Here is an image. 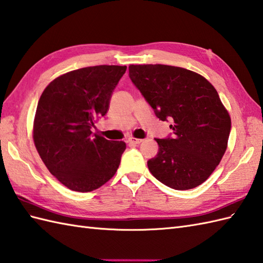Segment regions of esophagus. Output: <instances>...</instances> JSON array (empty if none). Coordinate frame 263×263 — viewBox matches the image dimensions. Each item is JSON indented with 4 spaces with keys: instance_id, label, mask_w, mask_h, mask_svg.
<instances>
[{
    "instance_id": "esophagus-1",
    "label": "esophagus",
    "mask_w": 263,
    "mask_h": 263,
    "mask_svg": "<svg viewBox=\"0 0 263 263\" xmlns=\"http://www.w3.org/2000/svg\"><path fill=\"white\" fill-rule=\"evenodd\" d=\"M143 142V139H139V138H135V137H129L128 138V143L130 145H139Z\"/></svg>"
}]
</instances>
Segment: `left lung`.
Returning <instances> with one entry per match:
<instances>
[{"instance_id":"8db88e82","label":"left lung","mask_w":263,"mask_h":263,"mask_svg":"<svg viewBox=\"0 0 263 263\" xmlns=\"http://www.w3.org/2000/svg\"><path fill=\"white\" fill-rule=\"evenodd\" d=\"M129 78L157 118L173 120V137L155 138L159 153L149 172L176 190L196 188L219 164L231 132V117L211 82L182 67L129 65Z\"/></svg>"}]
</instances>
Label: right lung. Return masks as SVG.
Listing matches in <instances>:
<instances>
[{"mask_svg":"<svg viewBox=\"0 0 263 263\" xmlns=\"http://www.w3.org/2000/svg\"><path fill=\"white\" fill-rule=\"evenodd\" d=\"M126 66L75 69L46 86L34 115V146L49 172L68 189L93 191L111 179L125 142L92 135L95 122L108 111L112 91Z\"/></svg>","mask_w":263,"mask_h":263,"instance_id":"add662e5","label":"right lung"}]
</instances>
